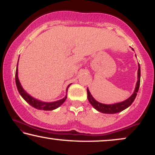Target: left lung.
<instances>
[{"label":"left lung","mask_w":155,"mask_h":155,"mask_svg":"<svg viewBox=\"0 0 155 155\" xmlns=\"http://www.w3.org/2000/svg\"><path fill=\"white\" fill-rule=\"evenodd\" d=\"M140 65L138 63V81L136 83V88H135L134 92L130 97H129L127 100L122 101V102L117 103V104H101V103L97 102V101H95L94 99V97H92L91 94H90V91H89L87 88V98L89 102L90 103V104L95 108L97 111L101 112V113L104 114H116L119 113V112L123 111V110L129 107L131 104H133V102L134 101L135 98H136L137 95V92L138 91V89H139L140 86Z\"/></svg>","instance_id":"1"}]
</instances>
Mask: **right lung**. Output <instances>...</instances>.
Masks as SVG:
<instances>
[{
    "label": "right lung",
    "mask_w": 155,
    "mask_h": 155,
    "mask_svg": "<svg viewBox=\"0 0 155 155\" xmlns=\"http://www.w3.org/2000/svg\"><path fill=\"white\" fill-rule=\"evenodd\" d=\"M17 66H18V63H17ZM16 69V74H15V81H16V84H17V90L20 94L21 96L24 98V100L26 101L28 104H29L31 106L34 107L35 108L40 110H45V111H51V110H54L55 108H58L59 106H61L62 104L65 102V101L67 98V95H65V97L64 98L59 100L58 101H54V102H42V101L37 100V99L34 98V97H31V95H28L27 92L23 90L22 87L21 86V84L19 82V79H18V69ZM71 84H69L66 90H68L69 86Z\"/></svg>",
    "instance_id": "1"
}]
</instances>
